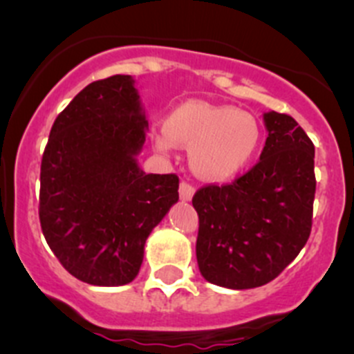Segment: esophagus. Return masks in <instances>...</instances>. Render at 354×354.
Returning <instances> with one entry per match:
<instances>
[{
	"label": "esophagus",
	"instance_id": "34e87169",
	"mask_svg": "<svg viewBox=\"0 0 354 354\" xmlns=\"http://www.w3.org/2000/svg\"><path fill=\"white\" fill-rule=\"evenodd\" d=\"M196 189L191 182L182 180L180 185H178V196H180V201H191L192 196H194Z\"/></svg>",
	"mask_w": 354,
	"mask_h": 354
}]
</instances>
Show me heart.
<instances>
[{
  "instance_id": "b5f03b06",
  "label": "heart",
  "mask_w": 354,
  "mask_h": 354,
  "mask_svg": "<svg viewBox=\"0 0 354 354\" xmlns=\"http://www.w3.org/2000/svg\"><path fill=\"white\" fill-rule=\"evenodd\" d=\"M261 141V124L252 114L203 100L177 105L167 115L165 129L153 134V145L163 153L176 145L192 148V169L209 180H225L247 169Z\"/></svg>"
}]
</instances>
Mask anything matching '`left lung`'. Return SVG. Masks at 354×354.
Masks as SVG:
<instances>
[{"label":"left lung","mask_w":354,"mask_h":354,"mask_svg":"<svg viewBox=\"0 0 354 354\" xmlns=\"http://www.w3.org/2000/svg\"><path fill=\"white\" fill-rule=\"evenodd\" d=\"M261 160L230 184H207L192 198L196 257L206 281L249 290L272 281L300 254L312 230L315 148L291 115L264 114Z\"/></svg>","instance_id":"1"}]
</instances>
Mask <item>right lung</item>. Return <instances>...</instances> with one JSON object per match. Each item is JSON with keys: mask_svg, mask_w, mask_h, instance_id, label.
Returning <instances> with one entry per match:
<instances>
[{"mask_svg": "<svg viewBox=\"0 0 354 354\" xmlns=\"http://www.w3.org/2000/svg\"><path fill=\"white\" fill-rule=\"evenodd\" d=\"M148 122L129 75L90 83L50 127L39 220L47 245L80 281H133L153 228L178 201L176 174H145Z\"/></svg>", "mask_w": 354, "mask_h": 354, "instance_id": "add662e5", "label": "right lung"}]
</instances>
